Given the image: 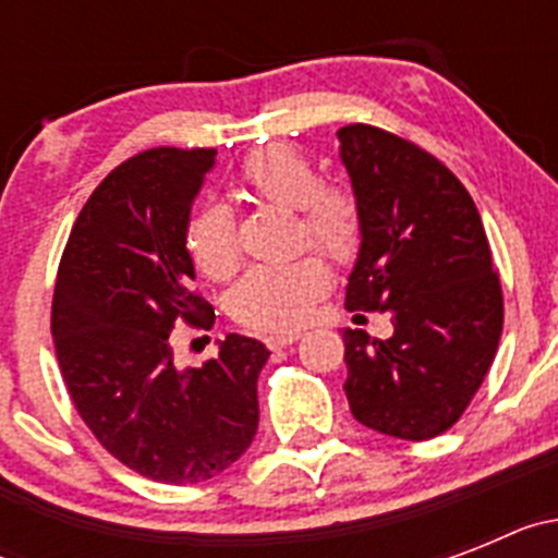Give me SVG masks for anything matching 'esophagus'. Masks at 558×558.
I'll list each match as a JSON object with an SVG mask.
<instances>
[{
	"label": "esophagus",
	"mask_w": 558,
	"mask_h": 558,
	"mask_svg": "<svg viewBox=\"0 0 558 558\" xmlns=\"http://www.w3.org/2000/svg\"><path fill=\"white\" fill-rule=\"evenodd\" d=\"M299 338H302V332H276V335H268L265 343H268V349H284L290 347V343H295Z\"/></svg>",
	"instance_id": "1"
}]
</instances>
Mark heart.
<instances>
[{
    "mask_svg": "<svg viewBox=\"0 0 558 558\" xmlns=\"http://www.w3.org/2000/svg\"><path fill=\"white\" fill-rule=\"evenodd\" d=\"M240 181L270 204L302 211V229L315 248L338 265L352 263L363 240V223L354 198L343 186H324L322 175L304 153L288 145H268L251 153ZM186 245L209 279H229L240 265V243L231 211L223 204H206L192 218ZM329 270L315 254L290 263L256 265L229 293L236 322L256 329H293L327 293Z\"/></svg>",
    "mask_w": 558,
    "mask_h": 558,
    "instance_id": "1",
    "label": "heart"
}]
</instances>
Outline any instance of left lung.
<instances>
[{"label": "left lung", "instance_id": "left-lung-1", "mask_svg": "<svg viewBox=\"0 0 558 558\" xmlns=\"http://www.w3.org/2000/svg\"><path fill=\"white\" fill-rule=\"evenodd\" d=\"M338 140L363 223L347 310H379L393 327L386 340L343 329V391L360 425L425 441L461 418L500 343L489 240L436 156L372 125L340 128Z\"/></svg>", "mask_w": 558, "mask_h": 558}]
</instances>
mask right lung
<instances>
[{
    "mask_svg": "<svg viewBox=\"0 0 558 558\" xmlns=\"http://www.w3.org/2000/svg\"><path fill=\"white\" fill-rule=\"evenodd\" d=\"M218 150L153 147L120 165L77 215L58 268L52 340L86 427L128 470L201 483L256 436L265 343L218 340V357L181 368L170 335L215 324L195 293L190 211Z\"/></svg>",
    "mask_w": 558,
    "mask_h": 558,
    "instance_id": "right-lung-1",
    "label": "right lung"
}]
</instances>
